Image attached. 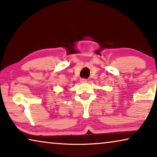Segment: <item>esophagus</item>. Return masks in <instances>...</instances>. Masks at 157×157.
<instances>
[{"mask_svg": "<svg viewBox=\"0 0 157 157\" xmlns=\"http://www.w3.org/2000/svg\"><path fill=\"white\" fill-rule=\"evenodd\" d=\"M81 82H82V83H86V82H87V79H86V78H81Z\"/></svg>", "mask_w": 157, "mask_h": 157, "instance_id": "1", "label": "esophagus"}]
</instances>
